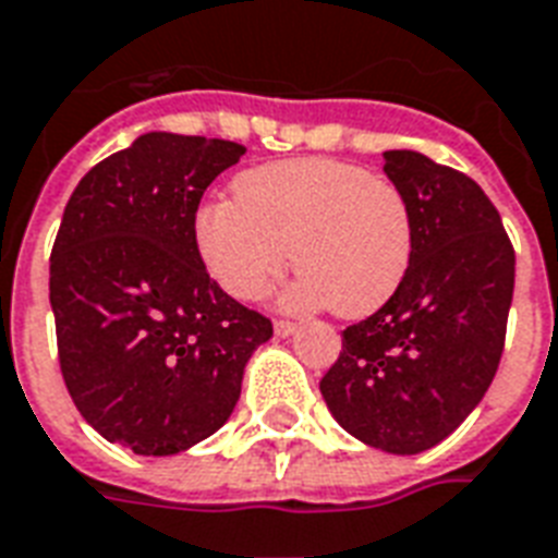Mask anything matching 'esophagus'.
Instances as JSON below:
<instances>
[{
	"mask_svg": "<svg viewBox=\"0 0 558 558\" xmlns=\"http://www.w3.org/2000/svg\"><path fill=\"white\" fill-rule=\"evenodd\" d=\"M295 322H287V318H275V333L278 336H292L295 333Z\"/></svg>",
	"mask_w": 558,
	"mask_h": 558,
	"instance_id": "esophagus-1",
	"label": "esophagus"
}]
</instances>
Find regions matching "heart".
Instances as JSON below:
<instances>
[{
	"label": "heart",
	"mask_w": 558,
	"mask_h": 558,
	"mask_svg": "<svg viewBox=\"0 0 558 558\" xmlns=\"http://www.w3.org/2000/svg\"><path fill=\"white\" fill-rule=\"evenodd\" d=\"M195 245L219 287L257 301L287 271L295 307L345 318L380 310L401 289L415 251L407 195L395 181L336 157H292L245 169L233 198L195 213Z\"/></svg>",
	"instance_id": "heart-1"
}]
</instances>
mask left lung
<instances>
[{
	"label": "left lung",
	"mask_w": 558,
	"mask_h": 558,
	"mask_svg": "<svg viewBox=\"0 0 558 558\" xmlns=\"http://www.w3.org/2000/svg\"><path fill=\"white\" fill-rule=\"evenodd\" d=\"M383 160L410 202V271L374 316L342 330L318 389L351 436L421 453L448 439L495 380L515 248L477 181L418 151H383Z\"/></svg>",
	"instance_id": "obj_1"
}]
</instances>
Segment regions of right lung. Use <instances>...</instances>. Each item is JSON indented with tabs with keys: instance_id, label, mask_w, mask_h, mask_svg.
<instances>
[{
	"instance_id": "right-lung-1",
	"label": "right lung",
	"mask_w": 558,
	"mask_h": 558,
	"mask_svg": "<svg viewBox=\"0 0 558 558\" xmlns=\"http://www.w3.org/2000/svg\"><path fill=\"white\" fill-rule=\"evenodd\" d=\"M242 155L231 140L151 131L93 166L63 207L49 257L63 383L93 430L143 457L219 430L271 336L195 245L204 190Z\"/></svg>"
}]
</instances>
